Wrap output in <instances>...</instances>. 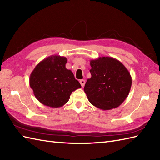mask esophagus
<instances>
[{
    "label": "esophagus",
    "instance_id": "obj_1",
    "mask_svg": "<svg viewBox=\"0 0 160 160\" xmlns=\"http://www.w3.org/2000/svg\"><path fill=\"white\" fill-rule=\"evenodd\" d=\"M80 83L81 84V86H82V87H83L84 86V84H85V80H80Z\"/></svg>",
    "mask_w": 160,
    "mask_h": 160
}]
</instances>
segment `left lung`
Wrapping results in <instances>:
<instances>
[{"mask_svg": "<svg viewBox=\"0 0 160 160\" xmlns=\"http://www.w3.org/2000/svg\"><path fill=\"white\" fill-rule=\"evenodd\" d=\"M91 78L84 91L91 104L102 110L118 107L131 90L132 78L120 61L111 57L90 60Z\"/></svg>", "mask_w": 160, "mask_h": 160, "instance_id": "8db88e82", "label": "left lung"}]
</instances>
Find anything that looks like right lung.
<instances>
[{"label": "right lung", "instance_id": "add662e5", "mask_svg": "<svg viewBox=\"0 0 160 160\" xmlns=\"http://www.w3.org/2000/svg\"><path fill=\"white\" fill-rule=\"evenodd\" d=\"M65 57L52 55L40 62L29 77V85L36 99L47 107H62L73 91L81 88L71 70L67 69Z\"/></svg>", "mask_w": 160, "mask_h": 160}]
</instances>
